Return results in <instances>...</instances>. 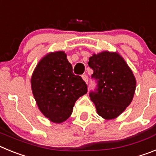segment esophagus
Returning a JSON list of instances; mask_svg holds the SVG:
<instances>
[{"mask_svg":"<svg viewBox=\"0 0 156 156\" xmlns=\"http://www.w3.org/2000/svg\"><path fill=\"white\" fill-rule=\"evenodd\" d=\"M82 78H83V81H84V82L86 83H88V77H87V75H83L82 76Z\"/></svg>","mask_w":156,"mask_h":156,"instance_id":"1","label":"esophagus"}]
</instances>
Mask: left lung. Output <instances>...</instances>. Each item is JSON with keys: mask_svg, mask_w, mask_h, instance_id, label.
Segmentation results:
<instances>
[{"mask_svg": "<svg viewBox=\"0 0 156 156\" xmlns=\"http://www.w3.org/2000/svg\"><path fill=\"white\" fill-rule=\"evenodd\" d=\"M88 65L98 81V89L90 94L97 113L107 120L115 119L133 98L137 82L131 69L118 52L108 51L93 54Z\"/></svg>", "mask_w": 156, "mask_h": 156, "instance_id": "left-lung-1", "label": "left lung"}]
</instances>
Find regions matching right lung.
Returning <instances> with one entry per match:
<instances>
[{"mask_svg": "<svg viewBox=\"0 0 156 156\" xmlns=\"http://www.w3.org/2000/svg\"><path fill=\"white\" fill-rule=\"evenodd\" d=\"M31 89L41 113L55 123L68 119L77 99L87 92L63 51L49 52L40 60L32 74Z\"/></svg>", "mask_w": 156, "mask_h": 156, "instance_id": "obj_1", "label": "right lung"}]
</instances>
